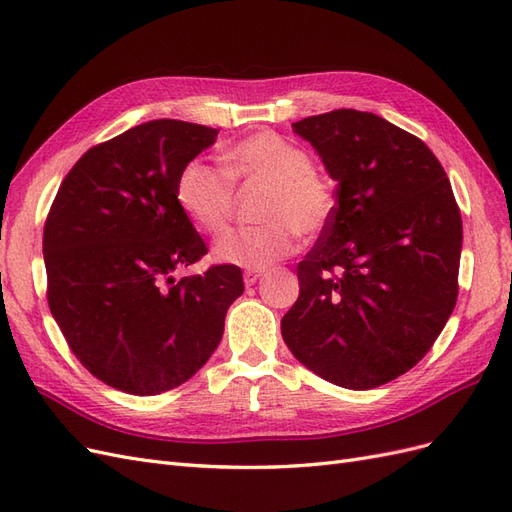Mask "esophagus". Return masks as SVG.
Instances as JSON below:
<instances>
[{"mask_svg":"<svg viewBox=\"0 0 512 512\" xmlns=\"http://www.w3.org/2000/svg\"><path fill=\"white\" fill-rule=\"evenodd\" d=\"M260 275H262V271L247 269V271L243 273V282H245V286H254V284L260 280Z\"/></svg>","mask_w":512,"mask_h":512,"instance_id":"esophagus-1","label":"esophagus"}]
</instances>
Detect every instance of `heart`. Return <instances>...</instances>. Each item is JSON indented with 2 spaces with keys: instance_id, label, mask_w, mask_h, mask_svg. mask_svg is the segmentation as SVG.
I'll list each match as a JSON object with an SVG mask.
<instances>
[{
  "instance_id": "b5f03b06",
  "label": "heart",
  "mask_w": 512,
  "mask_h": 512,
  "mask_svg": "<svg viewBox=\"0 0 512 512\" xmlns=\"http://www.w3.org/2000/svg\"><path fill=\"white\" fill-rule=\"evenodd\" d=\"M260 183L258 226L232 230L215 243V258L245 269H267L297 252L299 235L316 237L337 209L333 185L314 170L309 153L275 132H258L226 151V168L194 158L181 168L175 194L181 211L207 235L226 230L235 183Z\"/></svg>"
}]
</instances>
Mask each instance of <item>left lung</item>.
Here are the masks:
<instances>
[{
  "instance_id": "obj_1",
  "label": "left lung",
  "mask_w": 512,
  "mask_h": 512,
  "mask_svg": "<svg viewBox=\"0 0 512 512\" xmlns=\"http://www.w3.org/2000/svg\"><path fill=\"white\" fill-rule=\"evenodd\" d=\"M292 128L337 181V209L299 262L282 337L320 378L376 389L423 359L455 309L463 226L451 181L421 138L374 113L337 108Z\"/></svg>"
}]
</instances>
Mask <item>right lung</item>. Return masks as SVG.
I'll use <instances>...</instances> for the list:
<instances>
[{"mask_svg":"<svg viewBox=\"0 0 512 512\" xmlns=\"http://www.w3.org/2000/svg\"><path fill=\"white\" fill-rule=\"evenodd\" d=\"M218 132L156 119L91 147L46 215L51 314L81 365L117 391L160 395L190 380L243 292L235 265L175 280L207 254L177 203V177Z\"/></svg>","mask_w":512,"mask_h":512,"instance_id":"add662e5","label":"right lung"}]
</instances>
